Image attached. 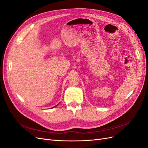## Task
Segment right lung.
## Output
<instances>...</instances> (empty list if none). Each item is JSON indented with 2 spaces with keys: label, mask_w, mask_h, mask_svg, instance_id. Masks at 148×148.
Listing matches in <instances>:
<instances>
[{
  "label": "right lung",
  "mask_w": 148,
  "mask_h": 148,
  "mask_svg": "<svg viewBox=\"0 0 148 148\" xmlns=\"http://www.w3.org/2000/svg\"><path fill=\"white\" fill-rule=\"evenodd\" d=\"M57 105H58V104H57ZM57 105H56V106H54V107H56V106H57Z\"/></svg>",
  "instance_id": "obj_1"
}]
</instances>
